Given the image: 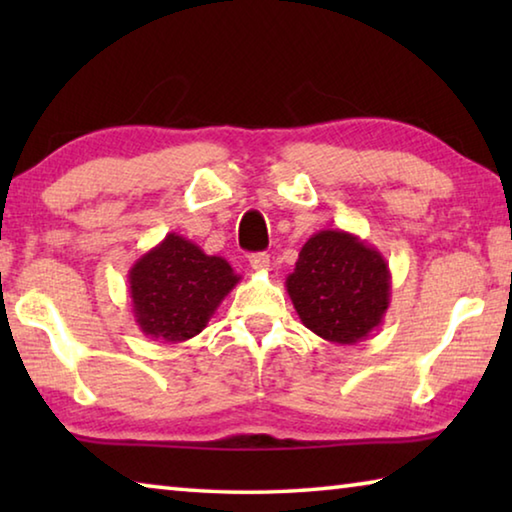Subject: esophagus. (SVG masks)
I'll return each mask as SVG.
<instances>
[{"label":"esophagus","instance_id":"esophagus-1","mask_svg":"<svg viewBox=\"0 0 512 512\" xmlns=\"http://www.w3.org/2000/svg\"><path fill=\"white\" fill-rule=\"evenodd\" d=\"M248 262L255 268V271H268V266H271V257H268L266 253H253L248 257Z\"/></svg>","mask_w":512,"mask_h":512}]
</instances>
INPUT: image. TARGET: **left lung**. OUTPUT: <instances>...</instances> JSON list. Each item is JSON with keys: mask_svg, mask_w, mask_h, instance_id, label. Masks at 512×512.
Masks as SVG:
<instances>
[{"mask_svg": "<svg viewBox=\"0 0 512 512\" xmlns=\"http://www.w3.org/2000/svg\"><path fill=\"white\" fill-rule=\"evenodd\" d=\"M287 291L302 325L329 343L354 345L384 320L391 271L375 246L329 228L302 246Z\"/></svg>", "mask_w": 512, "mask_h": 512, "instance_id": "obj_1", "label": "left lung"}]
</instances>
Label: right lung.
<instances>
[{
  "instance_id": "1",
  "label": "right lung",
  "mask_w": 512,
  "mask_h": 512,
  "mask_svg": "<svg viewBox=\"0 0 512 512\" xmlns=\"http://www.w3.org/2000/svg\"><path fill=\"white\" fill-rule=\"evenodd\" d=\"M241 277L219 255L169 232L128 271V293L137 327L162 343L201 334Z\"/></svg>"
}]
</instances>
